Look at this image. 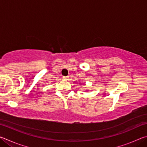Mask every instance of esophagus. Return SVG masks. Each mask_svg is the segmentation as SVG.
I'll list each match as a JSON object with an SVG mask.
<instances>
[{"instance_id":"1","label":"esophagus","mask_w":147,"mask_h":147,"mask_svg":"<svg viewBox=\"0 0 147 147\" xmlns=\"http://www.w3.org/2000/svg\"><path fill=\"white\" fill-rule=\"evenodd\" d=\"M63 79L64 80H69V76H63Z\"/></svg>"}]
</instances>
